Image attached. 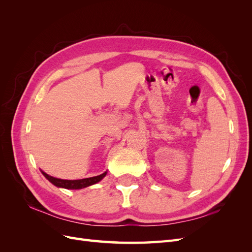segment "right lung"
<instances>
[{"instance_id":"right-lung-1","label":"right lung","mask_w":252,"mask_h":252,"mask_svg":"<svg viewBox=\"0 0 252 252\" xmlns=\"http://www.w3.org/2000/svg\"><path fill=\"white\" fill-rule=\"evenodd\" d=\"M43 175L46 178L50 183H52L53 185L57 187H61V188H66V189H82L85 188L88 186H91L95 184V183L100 182L107 172H104L100 175H96V177H93V178H86V179H82V180H62V179H57L53 178L51 175L45 173L44 171H42Z\"/></svg>"}]
</instances>
